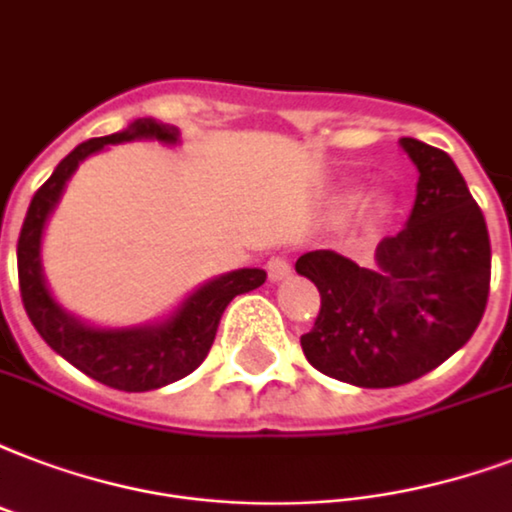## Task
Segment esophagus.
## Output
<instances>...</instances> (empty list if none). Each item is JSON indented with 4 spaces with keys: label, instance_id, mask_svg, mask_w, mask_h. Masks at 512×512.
<instances>
[{
    "label": "esophagus",
    "instance_id": "esophagus-1",
    "mask_svg": "<svg viewBox=\"0 0 512 512\" xmlns=\"http://www.w3.org/2000/svg\"><path fill=\"white\" fill-rule=\"evenodd\" d=\"M267 275H270V280L280 283V280H286L288 275H291V264H288V259H283V256H272V259L267 261Z\"/></svg>",
    "mask_w": 512,
    "mask_h": 512
}]
</instances>
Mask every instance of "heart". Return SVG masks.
<instances>
[{
    "instance_id": "obj_1",
    "label": "heart",
    "mask_w": 512,
    "mask_h": 512,
    "mask_svg": "<svg viewBox=\"0 0 512 512\" xmlns=\"http://www.w3.org/2000/svg\"><path fill=\"white\" fill-rule=\"evenodd\" d=\"M359 199V194H348V202H356Z\"/></svg>"
}]
</instances>
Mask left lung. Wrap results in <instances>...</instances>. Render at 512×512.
Masks as SVG:
<instances>
[{
    "instance_id": "obj_1",
    "label": "left lung",
    "mask_w": 512,
    "mask_h": 512,
    "mask_svg": "<svg viewBox=\"0 0 512 512\" xmlns=\"http://www.w3.org/2000/svg\"><path fill=\"white\" fill-rule=\"evenodd\" d=\"M399 145L418 169L416 202L405 229L378 242V264L334 251L297 259L321 294L302 351L318 372L361 388L405 386L440 367L489 302V229L461 172L440 148L413 137Z\"/></svg>"
}]
</instances>
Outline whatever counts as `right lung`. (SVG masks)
<instances>
[{
  "instance_id": "right-lung-1",
  "label": "right lung",
  "mask_w": 512,
  "mask_h": 512,
  "mask_svg": "<svg viewBox=\"0 0 512 512\" xmlns=\"http://www.w3.org/2000/svg\"><path fill=\"white\" fill-rule=\"evenodd\" d=\"M129 140H159L175 145L178 129L159 124L153 118H137L124 132L80 142L75 151L64 156L51 178L37 188L23 218L18 237V280L29 321L42 340L72 367L118 391H153L197 370L213 345L226 305L237 294L259 288L267 280V272L245 267L207 280L205 286H199L175 313L159 324L102 329L69 315L53 299L42 275V232L80 161L88 159L91 153H99L105 145Z\"/></svg>"
}]
</instances>
